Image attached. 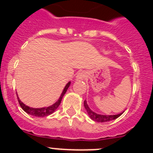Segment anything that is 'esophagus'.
Wrapping results in <instances>:
<instances>
[{"label": "esophagus", "mask_w": 153, "mask_h": 153, "mask_svg": "<svg viewBox=\"0 0 153 153\" xmlns=\"http://www.w3.org/2000/svg\"><path fill=\"white\" fill-rule=\"evenodd\" d=\"M86 74L84 71H80V72L78 73L77 76H76V79L77 80H80V79H83L84 78H86Z\"/></svg>", "instance_id": "esophagus-1"}]
</instances>
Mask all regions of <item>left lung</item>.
<instances>
[{"label": "left lung", "instance_id": "obj_1", "mask_svg": "<svg viewBox=\"0 0 153 153\" xmlns=\"http://www.w3.org/2000/svg\"><path fill=\"white\" fill-rule=\"evenodd\" d=\"M84 107L86 109V112L88 113L89 117L92 120L95 121V122L98 123H105V122H109V121H111V120H116L118 117H120L121 115L123 113V112L122 113H119V114L116 115H101L99 114V113H95L93 112L90 107H89L88 104H87V102L86 100H84Z\"/></svg>", "mask_w": 153, "mask_h": 153}]
</instances>
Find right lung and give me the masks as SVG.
<instances>
[{"mask_svg": "<svg viewBox=\"0 0 153 153\" xmlns=\"http://www.w3.org/2000/svg\"><path fill=\"white\" fill-rule=\"evenodd\" d=\"M71 82H68L67 83V85L65 86L64 89H63V92H62L61 95H60V98L58 99V100L56 101L55 103H53V105L49 106H47V107H42V108H33V107H30V106H27L23 102H21V100L19 99L18 96H17V100H18V102L20 103V106L22 108L24 112H26L27 114L32 115L33 117H47L49 115L52 114L53 113H54L56 111V109H57L58 106H60V102H61L62 98L64 96V94L66 93L67 90H68L69 86H70Z\"/></svg>", "mask_w": 153, "mask_h": 153, "instance_id": "obj_1", "label": "right lung"}]
</instances>
